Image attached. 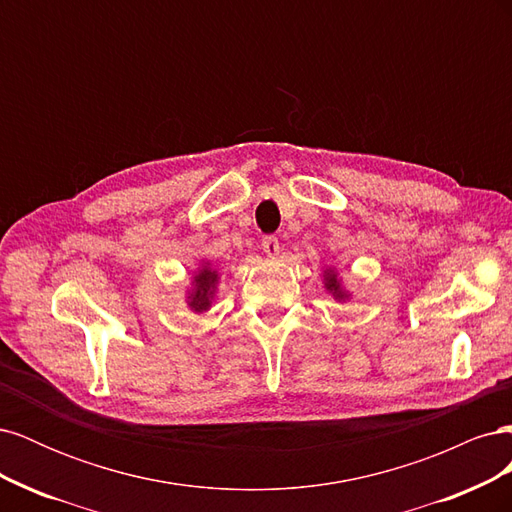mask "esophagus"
Wrapping results in <instances>:
<instances>
[{"label":"esophagus","instance_id":"obj_1","mask_svg":"<svg viewBox=\"0 0 512 512\" xmlns=\"http://www.w3.org/2000/svg\"><path fill=\"white\" fill-rule=\"evenodd\" d=\"M262 250H265V254L269 258L280 256V241H277L275 237H265L262 239Z\"/></svg>","mask_w":512,"mask_h":512}]
</instances>
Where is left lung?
<instances>
[{
  "instance_id": "left-lung-1",
  "label": "left lung",
  "mask_w": 512,
  "mask_h": 512,
  "mask_svg": "<svg viewBox=\"0 0 512 512\" xmlns=\"http://www.w3.org/2000/svg\"><path fill=\"white\" fill-rule=\"evenodd\" d=\"M322 284H324V290H327L337 303H346L352 297L350 290H346L342 277H339L335 267H327L322 271Z\"/></svg>"
}]
</instances>
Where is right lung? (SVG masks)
<instances>
[{
  "instance_id": "right-lung-1",
  "label": "right lung",
  "mask_w": 512,
  "mask_h": 512,
  "mask_svg": "<svg viewBox=\"0 0 512 512\" xmlns=\"http://www.w3.org/2000/svg\"><path fill=\"white\" fill-rule=\"evenodd\" d=\"M220 269L211 265V260L203 258L196 265L192 273L190 288L185 290V305H188L194 314H205L211 309L215 294L220 286Z\"/></svg>"
}]
</instances>
